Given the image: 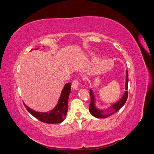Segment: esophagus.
Listing matches in <instances>:
<instances>
[{"label": "esophagus", "mask_w": 154, "mask_h": 154, "mask_svg": "<svg viewBox=\"0 0 154 154\" xmlns=\"http://www.w3.org/2000/svg\"><path fill=\"white\" fill-rule=\"evenodd\" d=\"M78 85H79V82H78V80H74L72 82V87L73 89L77 90L78 88Z\"/></svg>", "instance_id": "obj_1"}]
</instances>
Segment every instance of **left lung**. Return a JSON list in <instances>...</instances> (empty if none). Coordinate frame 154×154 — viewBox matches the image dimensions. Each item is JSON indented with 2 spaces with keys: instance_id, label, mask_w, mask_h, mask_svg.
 Listing matches in <instances>:
<instances>
[{
  "instance_id": "obj_1",
  "label": "left lung",
  "mask_w": 154,
  "mask_h": 154,
  "mask_svg": "<svg viewBox=\"0 0 154 154\" xmlns=\"http://www.w3.org/2000/svg\"><path fill=\"white\" fill-rule=\"evenodd\" d=\"M128 71H126V81H125V91L124 94L119 101L108 107L107 109H100L97 108L96 106V97L92 90L90 89L91 95V104L89 106V112L91 114L97 118H108L110 116L114 114L116 112H118L122 107L125 105L127 101L128 97Z\"/></svg>"
}]
</instances>
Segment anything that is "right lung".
I'll use <instances>...</instances> for the list:
<instances>
[{"instance_id": "add662e5", "label": "right lung", "mask_w": 154, "mask_h": 154, "mask_svg": "<svg viewBox=\"0 0 154 154\" xmlns=\"http://www.w3.org/2000/svg\"><path fill=\"white\" fill-rule=\"evenodd\" d=\"M38 48L35 49V50ZM71 83H67L64 85L62 91L60 94V98L57 105L53 110L46 112H40L31 109L24 103L27 110L34 116L35 118L40 120V122L49 124H55L62 123L66 116L68 110V100L71 90Z\"/></svg>"}]
</instances>
